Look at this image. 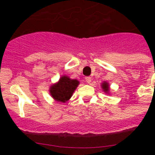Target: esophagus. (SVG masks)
<instances>
[{
    "instance_id": "obj_1",
    "label": "esophagus",
    "mask_w": 155,
    "mask_h": 155,
    "mask_svg": "<svg viewBox=\"0 0 155 155\" xmlns=\"http://www.w3.org/2000/svg\"><path fill=\"white\" fill-rule=\"evenodd\" d=\"M85 81L87 83V84H90L91 81H92V78L91 77H85Z\"/></svg>"
}]
</instances>
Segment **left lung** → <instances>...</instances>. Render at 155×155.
Returning a JSON list of instances; mask_svg holds the SVG:
<instances>
[{
    "label": "left lung",
    "instance_id": "left-lung-1",
    "mask_svg": "<svg viewBox=\"0 0 155 155\" xmlns=\"http://www.w3.org/2000/svg\"><path fill=\"white\" fill-rule=\"evenodd\" d=\"M102 88L104 89V91L105 92H108V90H109V87H108V84L106 82H104V84H102Z\"/></svg>",
    "mask_w": 155,
    "mask_h": 155
}]
</instances>
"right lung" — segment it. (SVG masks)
I'll use <instances>...</instances> for the list:
<instances>
[{
  "mask_svg": "<svg viewBox=\"0 0 155 155\" xmlns=\"http://www.w3.org/2000/svg\"><path fill=\"white\" fill-rule=\"evenodd\" d=\"M79 85V81L71 80L68 76H63L56 84L52 85L50 89L54 99L60 102H66L70 99L72 93Z\"/></svg>",
  "mask_w": 155,
  "mask_h": 155,
  "instance_id": "1",
  "label": "right lung"
}]
</instances>
